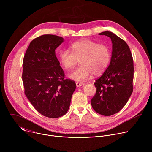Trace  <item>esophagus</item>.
<instances>
[{"label": "esophagus", "mask_w": 152, "mask_h": 152, "mask_svg": "<svg viewBox=\"0 0 152 152\" xmlns=\"http://www.w3.org/2000/svg\"><path fill=\"white\" fill-rule=\"evenodd\" d=\"M76 84L77 87H80V86L84 85V83H82V82H76Z\"/></svg>", "instance_id": "34e87169"}]
</instances>
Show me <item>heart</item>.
<instances>
[{"mask_svg": "<svg viewBox=\"0 0 152 152\" xmlns=\"http://www.w3.org/2000/svg\"><path fill=\"white\" fill-rule=\"evenodd\" d=\"M69 50L59 51L58 58L66 70L72 69L79 61L81 66L72 72L69 77L74 80L83 82L92 74H102L109 66L111 59L110 49L104 45L90 39L76 41Z\"/></svg>", "mask_w": 152, "mask_h": 152, "instance_id": "heart-1", "label": "heart"}]
</instances>
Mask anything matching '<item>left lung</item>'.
Listing matches in <instances>:
<instances>
[{"label":"left lung","instance_id":"obj_1","mask_svg":"<svg viewBox=\"0 0 152 152\" xmlns=\"http://www.w3.org/2000/svg\"><path fill=\"white\" fill-rule=\"evenodd\" d=\"M107 36L113 42L110 66L96 79V93L91 100L98 114L110 116L119 112L133 92L134 61L127 43L111 32L99 34Z\"/></svg>","mask_w":152,"mask_h":152}]
</instances>
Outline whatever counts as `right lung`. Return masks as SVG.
<instances>
[{
  "label": "right lung",
  "instance_id": "right-lung-1",
  "mask_svg": "<svg viewBox=\"0 0 152 152\" xmlns=\"http://www.w3.org/2000/svg\"><path fill=\"white\" fill-rule=\"evenodd\" d=\"M62 37L42 35L34 39L23 61L25 94L41 115L56 118L66 114L76 85L65 77L55 55Z\"/></svg>",
  "mask_w": 152,
  "mask_h": 152
}]
</instances>
